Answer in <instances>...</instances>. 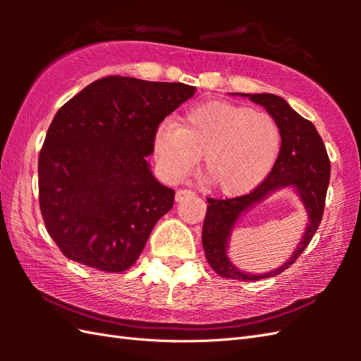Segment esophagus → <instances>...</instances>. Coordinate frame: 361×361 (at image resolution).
<instances>
[{
    "instance_id": "34e87169",
    "label": "esophagus",
    "mask_w": 361,
    "mask_h": 361,
    "mask_svg": "<svg viewBox=\"0 0 361 361\" xmlns=\"http://www.w3.org/2000/svg\"><path fill=\"white\" fill-rule=\"evenodd\" d=\"M195 194L192 192V190L189 189H178L175 192V202H183L186 200V198H192Z\"/></svg>"
}]
</instances>
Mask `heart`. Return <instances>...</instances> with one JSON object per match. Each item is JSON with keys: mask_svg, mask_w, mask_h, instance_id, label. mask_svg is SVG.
Wrapping results in <instances>:
<instances>
[{"mask_svg": "<svg viewBox=\"0 0 361 361\" xmlns=\"http://www.w3.org/2000/svg\"><path fill=\"white\" fill-rule=\"evenodd\" d=\"M279 147V127L270 114L225 101L198 104L181 126L164 121L153 135V153L167 180L185 178L203 153L209 183L226 195L255 189L271 171Z\"/></svg>", "mask_w": 361, "mask_h": 361, "instance_id": "b5f03b06", "label": "heart"}]
</instances>
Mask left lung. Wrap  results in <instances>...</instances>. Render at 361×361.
<instances>
[{
	"instance_id": "obj_1",
	"label": "left lung",
	"mask_w": 361,
	"mask_h": 361,
	"mask_svg": "<svg viewBox=\"0 0 361 361\" xmlns=\"http://www.w3.org/2000/svg\"><path fill=\"white\" fill-rule=\"evenodd\" d=\"M231 94L248 97L250 101L264 106L279 127L281 150L271 172L268 173L262 185H259L250 194L228 198V200L208 198L209 206L203 224L202 242L206 259L217 274L231 279L257 281L278 276L287 270L310 243L323 219L326 192L331 180V161L315 126L291 109L286 99L270 93ZM282 188L293 190L308 214V225L302 240L294 255L276 271L267 274L242 272L227 256L232 231L256 204Z\"/></svg>"
}]
</instances>
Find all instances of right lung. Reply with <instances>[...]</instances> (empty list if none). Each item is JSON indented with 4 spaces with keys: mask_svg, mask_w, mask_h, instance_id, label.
Listing matches in <instances>:
<instances>
[{
    "mask_svg": "<svg viewBox=\"0 0 361 361\" xmlns=\"http://www.w3.org/2000/svg\"><path fill=\"white\" fill-rule=\"evenodd\" d=\"M194 93L180 82L110 75L56 113L38 192L46 229L68 259L113 273L136 262L175 197L152 173L153 135Z\"/></svg>",
    "mask_w": 361,
    "mask_h": 361,
    "instance_id": "1",
    "label": "right lung"
}]
</instances>
